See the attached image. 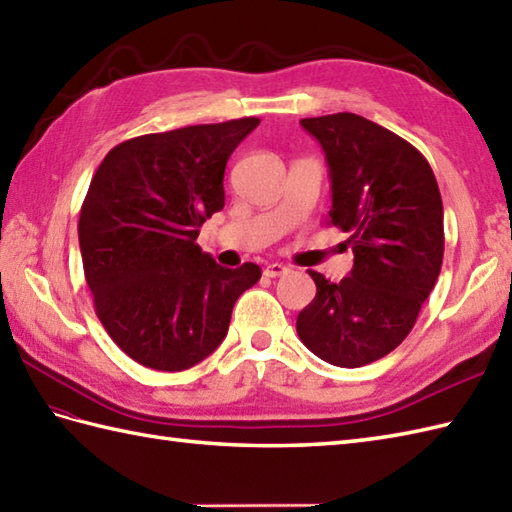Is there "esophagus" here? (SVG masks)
<instances>
[{"label":"esophagus","instance_id":"esophagus-1","mask_svg":"<svg viewBox=\"0 0 512 512\" xmlns=\"http://www.w3.org/2000/svg\"><path fill=\"white\" fill-rule=\"evenodd\" d=\"M286 273H288V268H286L284 264H277V262H275V264H268V266L264 268V275H266V277H273V279H275V277H281V275H286Z\"/></svg>","mask_w":512,"mask_h":512}]
</instances>
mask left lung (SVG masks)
<instances>
[{
	"instance_id": "left-lung-1",
	"label": "left lung",
	"mask_w": 512,
	"mask_h": 512,
	"mask_svg": "<svg viewBox=\"0 0 512 512\" xmlns=\"http://www.w3.org/2000/svg\"><path fill=\"white\" fill-rule=\"evenodd\" d=\"M330 169V222L352 233L354 268L317 284L297 317L301 343L325 363L361 367L405 341L442 268L444 220L427 158L389 129L341 112L303 118Z\"/></svg>"
}]
</instances>
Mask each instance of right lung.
I'll use <instances>...</instances> for the list:
<instances>
[{
  "mask_svg": "<svg viewBox=\"0 0 512 512\" xmlns=\"http://www.w3.org/2000/svg\"><path fill=\"white\" fill-rule=\"evenodd\" d=\"M259 125L237 118L138 136L96 169L79 217L85 281L103 328L136 363L180 372L224 341L235 301L262 277L195 244L224 209V169Z\"/></svg>",
  "mask_w": 512,
  "mask_h": 512,
  "instance_id": "add662e5",
  "label": "right lung"
}]
</instances>
